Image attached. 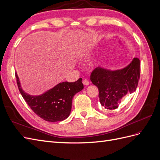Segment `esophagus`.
<instances>
[{"mask_svg":"<svg viewBox=\"0 0 160 160\" xmlns=\"http://www.w3.org/2000/svg\"><path fill=\"white\" fill-rule=\"evenodd\" d=\"M83 83L84 85H89V81L88 79H84L83 81Z\"/></svg>","mask_w":160,"mask_h":160,"instance_id":"obj_1","label":"esophagus"}]
</instances>
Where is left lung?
Here are the masks:
<instances>
[{"label":"left lung","instance_id":"1","mask_svg":"<svg viewBox=\"0 0 160 160\" xmlns=\"http://www.w3.org/2000/svg\"><path fill=\"white\" fill-rule=\"evenodd\" d=\"M140 76V60L134 58L125 68L111 71L97 67L90 79L98 88L101 105L106 109L118 108L125 96L136 90Z\"/></svg>","mask_w":160,"mask_h":160}]
</instances>
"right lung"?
Here are the masks:
<instances>
[{"instance_id":"1","label":"right lung","mask_w":160,"mask_h":160,"mask_svg":"<svg viewBox=\"0 0 160 160\" xmlns=\"http://www.w3.org/2000/svg\"><path fill=\"white\" fill-rule=\"evenodd\" d=\"M19 91L31 109L38 117L50 122H61L68 118L73 96L83 89L82 79L75 82H62L39 96H31L22 89L17 72Z\"/></svg>"}]
</instances>
